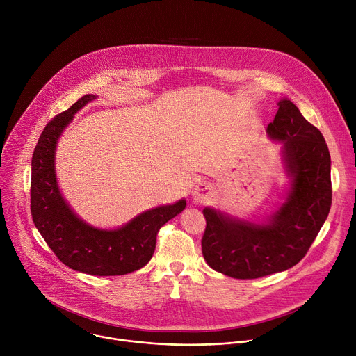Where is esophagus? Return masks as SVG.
I'll return each mask as SVG.
<instances>
[{"label": "esophagus", "instance_id": "esophagus-1", "mask_svg": "<svg viewBox=\"0 0 356 356\" xmlns=\"http://www.w3.org/2000/svg\"><path fill=\"white\" fill-rule=\"evenodd\" d=\"M191 195H193V200L198 202V204H201V202H207L214 195V187L210 183H202V181L195 183L191 190Z\"/></svg>", "mask_w": 356, "mask_h": 356}]
</instances>
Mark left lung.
I'll use <instances>...</instances> for the list:
<instances>
[{"label":"left lung","mask_w":356,"mask_h":356,"mask_svg":"<svg viewBox=\"0 0 356 356\" xmlns=\"http://www.w3.org/2000/svg\"><path fill=\"white\" fill-rule=\"evenodd\" d=\"M268 125L270 140L282 143L289 179L282 201L265 218H242L204 207L201 239L207 265L234 279H258L297 265L318 235L331 209V156L321 132L286 97Z\"/></svg>","instance_id":"1"}]
</instances>
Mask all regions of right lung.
Here are the masks:
<instances>
[{"mask_svg": "<svg viewBox=\"0 0 356 356\" xmlns=\"http://www.w3.org/2000/svg\"><path fill=\"white\" fill-rule=\"evenodd\" d=\"M95 98L83 95L44 127L32 156L31 213L35 227L66 266L94 276H118L150 261L158 231L186 209V200L146 210L117 228L94 227L74 213L59 187L56 147L74 115Z\"/></svg>", "mask_w": 356, "mask_h": 356, "instance_id": "add662e5", "label": "right lung"}]
</instances>
